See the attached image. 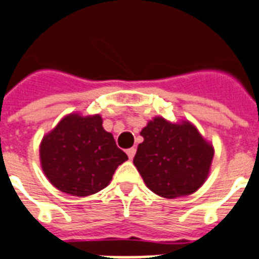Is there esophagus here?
<instances>
[{
    "instance_id": "obj_1",
    "label": "esophagus",
    "mask_w": 259,
    "mask_h": 259,
    "mask_svg": "<svg viewBox=\"0 0 259 259\" xmlns=\"http://www.w3.org/2000/svg\"><path fill=\"white\" fill-rule=\"evenodd\" d=\"M135 153H136V149H135V148H130V149H127V154L131 160L135 157Z\"/></svg>"
}]
</instances>
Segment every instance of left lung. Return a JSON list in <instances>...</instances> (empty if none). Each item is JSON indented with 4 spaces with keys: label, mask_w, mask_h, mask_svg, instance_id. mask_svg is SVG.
I'll return each mask as SVG.
<instances>
[{
    "label": "left lung",
    "mask_w": 259,
    "mask_h": 259,
    "mask_svg": "<svg viewBox=\"0 0 259 259\" xmlns=\"http://www.w3.org/2000/svg\"><path fill=\"white\" fill-rule=\"evenodd\" d=\"M134 163L157 195L174 199L195 193L208 176L213 148L189 121L154 118L143 128Z\"/></svg>",
    "instance_id": "8db88e82"
}]
</instances>
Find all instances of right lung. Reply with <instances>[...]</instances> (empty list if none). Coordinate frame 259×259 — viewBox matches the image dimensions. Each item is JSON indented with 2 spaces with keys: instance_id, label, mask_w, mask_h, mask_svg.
<instances>
[{
  "instance_id": "add662e5",
  "label": "right lung",
  "mask_w": 259,
  "mask_h": 259,
  "mask_svg": "<svg viewBox=\"0 0 259 259\" xmlns=\"http://www.w3.org/2000/svg\"><path fill=\"white\" fill-rule=\"evenodd\" d=\"M125 160L127 154L103 130L99 115H68L40 145L41 167L50 182L63 193L76 196L105 189Z\"/></svg>"
}]
</instances>
